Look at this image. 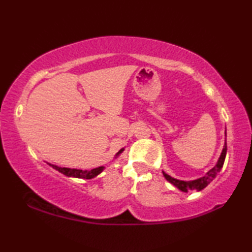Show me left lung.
<instances>
[{
	"label": "left lung",
	"mask_w": 252,
	"mask_h": 252,
	"mask_svg": "<svg viewBox=\"0 0 252 252\" xmlns=\"http://www.w3.org/2000/svg\"><path fill=\"white\" fill-rule=\"evenodd\" d=\"M225 135H227V134H225ZM225 155H227V141L224 142L222 152H221L220 158H219L218 162H217V164L211 170H209L206 176L199 178V179H197V180L182 181V180H178V179H174L172 177H170L169 174H167V173L163 172V171H162V173H163L164 178L167 179V180L170 183H172L174 187H177L179 190L183 191V192H188V191H191V190L201 191L202 189H204V188H206L209 185V183H210L213 180V179L216 178L217 174L220 172L221 168L223 167Z\"/></svg>",
	"instance_id": "obj_1"
}]
</instances>
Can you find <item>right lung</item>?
<instances>
[{"label":"right lung","mask_w":252,"mask_h":252,"mask_svg":"<svg viewBox=\"0 0 252 252\" xmlns=\"http://www.w3.org/2000/svg\"><path fill=\"white\" fill-rule=\"evenodd\" d=\"M125 149H121L120 151H119L116 158L120 155V153L123 152ZM50 164V163H49ZM51 167L53 169L58 170L59 172H61L64 174L66 177H73V178H82V179H92L96 177L97 174H100L102 171L104 170V167H99V168H95V169H92V170H80V169H71V168H61V167H58V165L55 164H50Z\"/></svg>","instance_id":"obj_1"}]
</instances>
